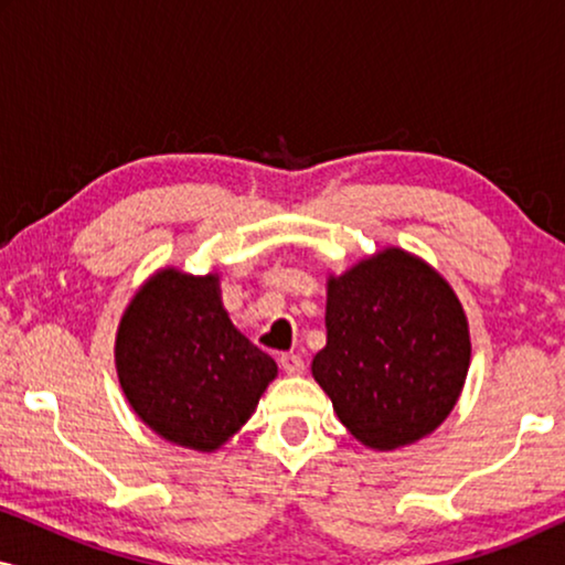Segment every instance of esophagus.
Wrapping results in <instances>:
<instances>
[{
    "mask_svg": "<svg viewBox=\"0 0 565 565\" xmlns=\"http://www.w3.org/2000/svg\"><path fill=\"white\" fill-rule=\"evenodd\" d=\"M280 367L288 375H300V373H303L306 365H303V360H300V354L285 352V354H280Z\"/></svg>",
    "mask_w": 565,
    "mask_h": 565,
    "instance_id": "1",
    "label": "esophagus"
}]
</instances>
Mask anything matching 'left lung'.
<instances>
[{
  "label": "left lung",
  "instance_id": "8db88e82",
  "mask_svg": "<svg viewBox=\"0 0 565 565\" xmlns=\"http://www.w3.org/2000/svg\"><path fill=\"white\" fill-rule=\"evenodd\" d=\"M470 365L468 319L427 262L377 252L327 282V347L316 383L373 450H396L447 419Z\"/></svg>",
  "mask_w": 565,
  "mask_h": 565
}]
</instances>
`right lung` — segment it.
Instances as JSON below:
<instances>
[{"label":"right lung","mask_w":565,"mask_h":565,"mask_svg":"<svg viewBox=\"0 0 565 565\" xmlns=\"http://www.w3.org/2000/svg\"><path fill=\"white\" fill-rule=\"evenodd\" d=\"M115 367L128 404L169 443L213 452L254 414L277 365L221 303L218 275L167 267L122 313Z\"/></svg>","instance_id":"add662e5"}]
</instances>
